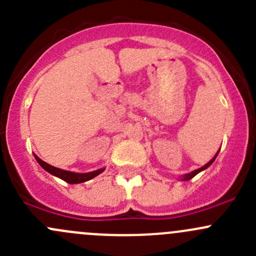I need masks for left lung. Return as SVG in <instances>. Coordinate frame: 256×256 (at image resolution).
Here are the masks:
<instances>
[{
    "label": "left lung",
    "mask_w": 256,
    "mask_h": 256,
    "mask_svg": "<svg viewBox=\"0 0 256 256\" xmlns=\"http://www.w3.org/2000/svg\"><path fill=\"white\" fill-rule=\"evenodd\" d=\"M218 154H219V151L216 152V156H214L213 158H212L210 161L208 162V164H206L204 166H203V167H200V168H198V170H194V171L190 172V174H183V176L180 177V180H190V178H193V177H194L196 174H200V172H202V171H204V170H207L208 167L210 166L212 164H213V162H214V160H216V157L218 156Z\"/></svg>",
    "instance_id": "obj_1"
}]
</instances>
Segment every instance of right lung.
I'll list each match as a JSON object with an SVG mask.
<instances>
[{
	"instance_id": "obj_1",
	"label": "right lung",
	"mask_w": 256,
	"mask_h": 256,
	"mask_svg": "<svg viewBox=\"0 0 256 256\" xmlns=\"http://www.w3.org/2000/svg\"><path fill=\"white\" fill-rule=\"evenodd\" d=\"M34 157L43 170H46V171L49 172L50 174H53V176H56V177L60 178V180H66V182L70 183V184H76V183L86 182V180H92V178L96 177L98 174H100L102 172L105 171V168H100V170H96V171L86 172V174H76V172H70V171H66V170L56 168V167L52 166V164H48L47 162L42 161V160H40L38 156H36V154H34Z\"/></svg>"
}]
</instances>
